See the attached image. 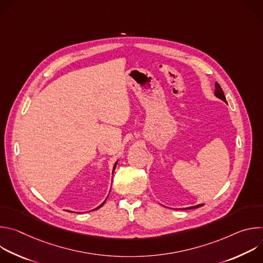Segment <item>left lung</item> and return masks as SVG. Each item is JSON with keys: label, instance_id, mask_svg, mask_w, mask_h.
<instances>
[{"label": "left lung", "instance_id": "1", "mask_svg": "<svg viewBox=\"0 0 263 263\" xmlns=\"http://www.w3.org/2000/svg\"><path fill=\"white\" fill-rule=\"evenodd\" d=\"M214 95L218 98V99H220V100H222L223 102H226L227 103V101H226V97H224V95H223V91H222V89H221V87L219 86V84L218 83H215V90H214ZM201 206H203L202 204H200V205H197V206H193V207H189V208H186V209H194V208H199V207H201Z\"/></svg>", "mask_w": 263, "mask_h": 263}]
</instances>
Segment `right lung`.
Segmentation results:
<instances>
[{
	"instance_id": "right-lung-1",
	"label": "right lung",
	"mask_w": 263,
	"mask_h": 263,
	"mask_svg": "<svg viewBox=\"0 0 263 263\" xmlns=\"http://www.w3.org/2000/svg\"><path fill=\"white\" fill-rule=\"evenodd\" d=\"M116 166H117V162H116V164H115V166H114V171H115V168H116ZM104 203H105V202H104ZM104 203H103V204H102V205H100V206H99V207H98V208H100V207H102V206H103V205H104ZM98 208H97V209H98Z\"/></svg>"
}]
</instances>
